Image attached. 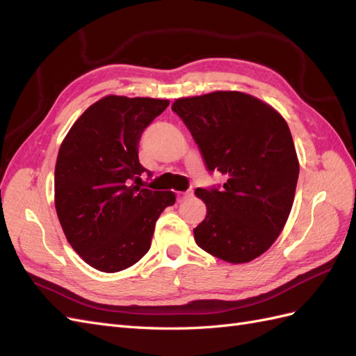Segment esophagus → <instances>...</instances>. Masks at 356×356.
I'll list each match as a JSON object with an SVG mask.
<instances>
[{
  "mask_svg": "<svg viewBox=\"0 0 356 356\" xmlns=\"http://www.w3.org/2000/svg\"><path fill=\"white\" fill-rule=\"evenodd\" d=\"M193 196V190L190 188V190H187V191H181V193H178L177 195V197H178V200L181 202V200H186V199H188V197H191Z\"/></svg>",
  "mask_w": 356,
  "mask_h": 356,
  "instance_id": "obj_1",
  "label": "esophagus"
}]
</instances>
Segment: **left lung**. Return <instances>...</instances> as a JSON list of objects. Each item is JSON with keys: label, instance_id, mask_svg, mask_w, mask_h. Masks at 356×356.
<instances>
[{"label": "left lung", "instance_id": "obj_1", "mask_svg": "<svg viewBox=\"0 0 356 356\" xmlns=\"http://www.w3.org/2000/svg\"><path fill=\"white\" fill-rule=\"evenodd\" d=\"M199 147L204 166L222 186L197 188L207 217L196 243L227 263H248L281 234L293 208L298 159L284 117L241 92L181 98L172 105Z\"/></svg>", "mask_w": 356, "mask_h": 356}]
</instances>
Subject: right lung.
Wrapping results in <instances>:
<instances>
[{
	"label": "right lung",
	"mask_w": 356,
	"mask_h": 356,
	"mask_svg": "<svg viewBox=\"0 0 356 356\" xmlns=\"http://www.w3.org/2000/svg\"><path fill=\"white\" fill-rule=\"evenodd\" d=\"M166 99L105 96L63 139L55 168V207L70 245L96 270H124L148 252L172 191L144 188L138 157L145 127Z\"/></svg>",
	"instance_id": "add662e5"
}]
</instances>
